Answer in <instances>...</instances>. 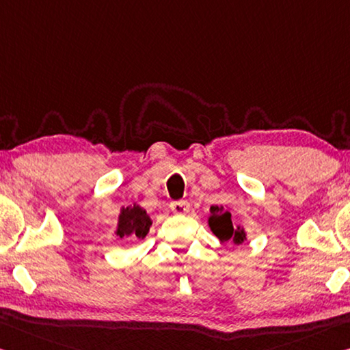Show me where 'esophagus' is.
<instances>
[{
	"instance_id": "esophagus-1",
	"label": "esophagus",
	"mask_w": 350,
	"mask_h": 350,
	"mask_svg": "<svg viewBox=\"0 0 350 350\" xmlns=\"http://www.w3.org/2000/svg\"><path fill=\"white\" fill-rule=\"evenodd\" d=\"M170 207L176 215H187L188 212H190V204H188L187 201H174L170 204Z\"/></svg>"
}]
</instances>
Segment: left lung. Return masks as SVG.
Listing matches in <instances>:
<instances>
[{
  "label": "left lung",
  "mask_w": 350,
  "mask_h": 350,
  "mask_svg": "<svg viewBox=\"0 0 350 350\" xmlns=\"http://www.w3.org/2000/svg\"><path fill=\"white\" fill-rule=\"evenodd\" d=\"M230 212L218 205L210 207L208 226L213 234L219 238V241H232L234 245H241L246 240V232L243 227H234L230 219Z\"/></svg>",
  "instance_id": "8db88e82"
}]
</instances>
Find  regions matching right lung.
I'll list each match as a JSON object with an SVG mask.
<instances>
[{
    "label": "right lung",
    "mask_w": 350,
    "mask_h": 350,
    "mask_svg": "<svg viewBox=\"0 0 350 350\" xmlns=\"http://www.w3.org/2000/svg\"><path fill=\"white\" fill-rule=\"evenodd\" d=\"M152 221L149 218L145 208L140 205H129V207H121L118 216V226H116V237H137L145 238L149 232Z\"/></svg>",
    "instance_id": "obj_1"
}]
</instances>
